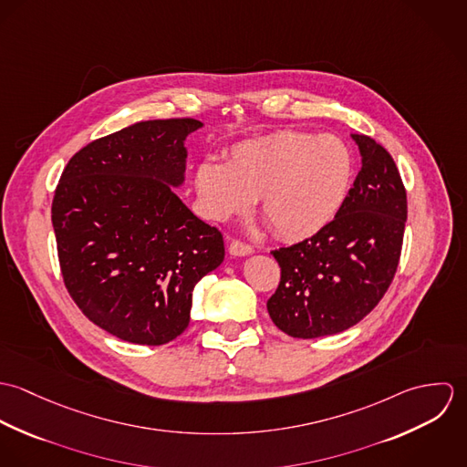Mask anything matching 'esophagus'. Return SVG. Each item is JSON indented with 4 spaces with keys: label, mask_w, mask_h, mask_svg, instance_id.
Segmentation results:
<instances>
[{
    "label": "esophagus",
    "mask_w": 467,
    "mask_h": 467,
    "mask_svg": "<svg viewBox=\"0 0 467 467\" xmlns=\"http://www.w3.org/2000/svg\"><path fill=\"white\" fill-rule=\"evenodd\" d=\"M228 254L234 255V257H246V255H252L254 254V248L241 243V241H230L228 244Z\"/></svg>",
    "instance_id": "obj_1"
}]
</instances>
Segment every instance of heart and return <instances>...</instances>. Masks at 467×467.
<instances>
[{
    "mask_svg": "<svg viewBox=\"0 0 467 467\" xmlns=\"http://www.w3.org/2000/svg\"><path fill=\"white\" fill-rule=\"evenodd\" d=\"M352 174L350 150L339 138L278 131L234 145L224 165L201 161L194 191L202 213L217 223L248 213L261 198L275 234L300 241L333 221Z\"/></svg>",
    "mask_w": 467,
    "mask_h": 467,
    "instance_id": "heart-1",
    "label": "heart"
}]
</instances>
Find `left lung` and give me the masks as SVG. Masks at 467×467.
Here are the masks:
<instances>
[{"label":"left lung","instance_id":"1","mask_svg":"<svg viewBox=\"0 0 467 467\" xmlns=\"http://www.w3.org/2000/svg\"><path fill=\"white\" fill-rule=\"evenodd\" d=\"M361 154L347 200L313 237L271 252L280 284L267 300L273 324L293 337L347 331L387 293L400 265L406 192L389 150L350 134Z\"/></svg>","mask_w":467,"mask_h":467}]
</instances>
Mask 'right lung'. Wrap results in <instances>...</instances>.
<instances>
[{
  "label": "right lung",
  "instance_id": "add662e5",
  "mask_svg": "<svg viewBox=\"0 0 467 467\" xmlns=\"http://www.w3.org/2000/svg\"><path fill=\"white\" fill-rule=\"evenodd\" d=\"M194 119L147 120L88 143L52 202L67 293L100 329L163 345L189 327L192 289L224 259L217 228L176 196Z\"/></svg>",
  "mask_w": 467,
  "mask_h": 467
}]
</instances>
